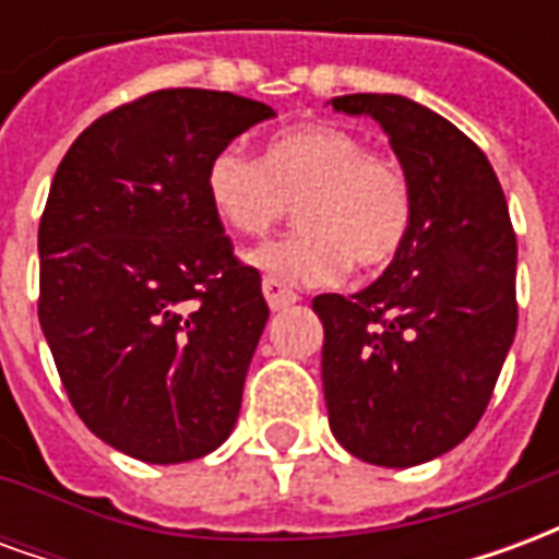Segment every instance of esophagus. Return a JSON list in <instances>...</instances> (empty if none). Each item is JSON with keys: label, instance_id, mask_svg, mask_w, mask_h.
I'll return each instance as SVG.
<instances>
[{"label": "esophagus", "instance_id": "1", "mask_svg": "<svg viewBox=\"0 0 559 559\" xmlns=\"http://www.w3.org/2000/svg\"><path fill=\"white\" fill-rule=\"evenodd\" d=\"M263 296H266V302L272 311H281V308H287V305H293L299 299L290 287H284V284L275 278H263Z\"/></svg>", "mask_w": 559, "mask_h": 559}]
</instances>
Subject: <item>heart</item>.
Instances as JSON below:
<instances>
[{
	"label": "heart",
	"mask_w": 559,
	"mask_h": 559,
	"mask_svg": "<svg viewBox=\"0 0 559 559\" xmlns=\"http://www.w3.org/2000/svg\"><path fill=\"white\" fill-rule=\"evenodd\" d=\"M206 191L215 215L242 236H269L296 209L302 230L257 251L254 263L305 287L338 281L350 263L389 266L416 212L407 173L329 122L284 131L263 158L224 146L209 160Z\"/></svg>",
	"instance_id": "heart-1"
}]
</instances>
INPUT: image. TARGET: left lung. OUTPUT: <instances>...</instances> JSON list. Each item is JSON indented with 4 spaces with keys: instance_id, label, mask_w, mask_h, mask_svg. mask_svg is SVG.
<instances>
[{
    "instance_id": "8db88e82",
    "label": "left lung",
    "mask_w": 559,
    "mask_h": 559,
    "mask_svg": "<svg viewBox=\"0 0 559 559\" xmlns=\"http://www.w3.org/2000/svg\"><path fill=\"white\" fill-rule=\"evenodd\" d=\"M389 134L413 185V230L356 296L323 293V392L350 455L413 467L467 437L497 386L518 326L515 227L493 173L449 119L401 95H341Z\"/></svg>"
}]
</instances>
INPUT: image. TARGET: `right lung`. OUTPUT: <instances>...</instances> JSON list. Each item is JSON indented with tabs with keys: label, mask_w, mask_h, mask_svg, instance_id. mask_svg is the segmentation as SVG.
<instances>
[{
	"label": "right lung",
	"mask_w": 559,
	"mask_h": 559,
	"mask_svg": "<svg viewBox=\"0 0 559 559\" xmlns=\"http://www.w3.org/2000/svg\"><path fill=\"white\" fill-rule=\"evenodd\" d=\"M269 116L233 92H146L98 116L56 170L38 320L71 407L126 455L194 461L236 425L269 308L206 170Z\"/></svg>",
	"instance_id": "1"
}]
</instances>
